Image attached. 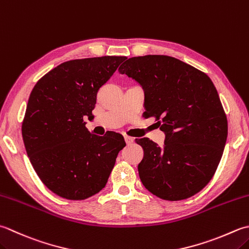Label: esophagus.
<instances>
[{
    "label": "esophagus",
    "mask_w": 249,
    "mask_h": 249,
    "mask_svg": "<svg viewBox=\"0 0 249 249\" xmlns=\"http://www.w3.org/2000/svg\"><path fill=\"white\" fill-rule=\"evenodd\" d=\"M124 139H125V141H126V143L127 144H131L134 142V138H131V137H129V136H125L124 137Z\"/></svg>",
    "instance_id": "obj_1"
}]
</instances>
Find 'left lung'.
I'll use <instances>...</instances> for the list:
<instances>
[{
  "instance_id": "1",
  "label": "left lung",
  "mask_w": 249,
  "mask_h": 249,
  "mask_svg": "<svg viewBox=\"0 0 249 249\" xmlns=\"http://www.w3.org/2000/svg\"><path fill=\"white\" fill-rule=\"evenodd\" d=\"M144 90V115L166 137L164 147L136 139L143 149L141 182L155 196L181 201L196 196L215 175L228 137L217 89L203 71L165 55L133 57L119 68Z\"/></svg>"
}]
</instances>
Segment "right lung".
Listing matches in <instances>:
<instances>
[{
	"label": "right lung",
	"instance_id": "right-lung-1",
	"mask_svg": "<svg viewBox=\"0 0 249 249\" xmlns=\"http://www.w3.org/2000/svg\"><path fill=\"white\" fill-rule=\"evenodd\" d=\"M126 59L104 56L62 62L42 76L29 97L21 133L38 178L58 196L81 201L108 181L123 136L99 137L85 127L92 119L97 92Z\"/></svg>",
	"mask_w": 249,
	"mask_h": 249
}]
</instances>
